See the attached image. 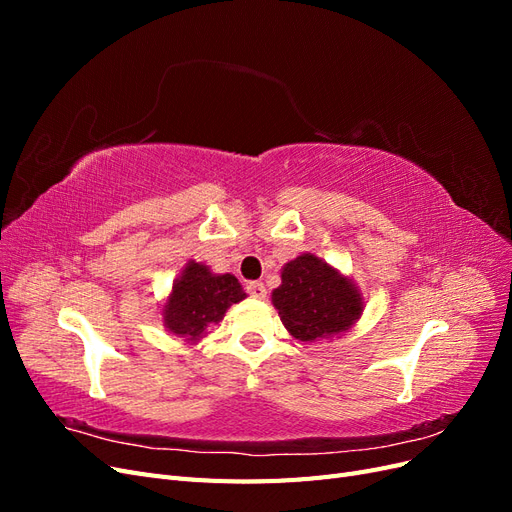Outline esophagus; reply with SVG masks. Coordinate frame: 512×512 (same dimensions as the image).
Instances as JSON below:
<instances>
[{"label": "esophagus", "instance_id": "1", "mask_svg": "<svg viewBox=\"0 0 512 512\" xmlns=\"http://www.w3.org/2000/svg\"><path fill=\"white\" fill-rule=\"evenodd\" d=\"M247 292H250V297H254V299H265L267 297V288L262 282H250V284H247Z\"/></svg>", "mask_w": 512, "mask_h": 512}]
</instances>
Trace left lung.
Here are the masks:
<instances>
[{
    "instance_id": "obj_1",
    "label": "left lung",
    "mask_w": 512,
    "mask_h": 512,
    "mask_svg": "<svg viewBox=\"0 0 512 512\" xmlns=\"http://www.w3.org/2000/svg\"><path fill=\"white\" fill-rule=\"evenodd\" d=\"M271 301L286 331L307 344L348 333L365 309L359 286L309 252L286 262Z\"/></svg>"
}]
</instances>
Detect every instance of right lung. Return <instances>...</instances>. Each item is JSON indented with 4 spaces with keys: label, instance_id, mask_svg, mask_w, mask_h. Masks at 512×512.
<instances>
[{
    "label": "right lung",
    "instance_id": "add662e5",
    "mask_svg": "<svg viewBox=\"0 0 512 512\" xmlns=\"http://www.w3.org/2000/svg\"><path fill=\"white\" fill-rule=\"evenodd\" d=\"M245 297L235 275L213 273L205 262L188 260L162 305V322L185 344H198L222 322L228 307Z\"/></svg>",
    "mask_w": 512,
    "mask_h": 512
}]
</instances>
